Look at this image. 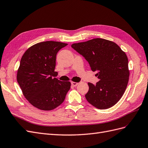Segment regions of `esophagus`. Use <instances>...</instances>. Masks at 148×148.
I'll return each mask as SVG.
<instances>
[{"label": "esophagus", "instance_id": "obj_1", "mask_svg": "<svg viewBox=\"0 0 148 148\" xmlns=\"http://www.w3.org/2000/svg\"><path fill=\"white\" fill-rule=\"evenodd\" d=\"M71 85H72L73 86H77V85H78V83H76V82H71Z\"/></svg>", "mask_w": 148, "mask_h": 148}]
</instances>
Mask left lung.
<instances>
[{
    "mask_svg": "<svg viewBox=\"0 0 148 148\" xmlns=\"http://www.w3.org/2000/svg\"><path fill=\"white\" fill-rule=\"evenodd\" d=\"M86 59L92 71H97L99 81L88 83L85 95L91 105L99 109L114 106L122 97L129 79L127 56L117 44L101 38L71 45Z\"/></svg>",
    "mask_w": 148,
    "mask_h": 148,
    "instance_id": "1",
    "label": "left lung"
}]
</instances>
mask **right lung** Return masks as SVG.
<instances>
[{"label":"right lung","mask_w":148,"mask_h":148,"mask_svg":"<svg viewBox=\"0 0 148 148\" xmlns=\"http://www.w3.org/2000/svg\"><path fill=\"white\" fill-rule=\"evenodd\" d=\"M66 43L45 41L28 49L22 56L17 71L18 83L24 96L34 107L51 110L60 106L70 90V82L52 77L56 71V56Z\"/></svg>","instance_id":"right-lung-1"}]
</instances>
